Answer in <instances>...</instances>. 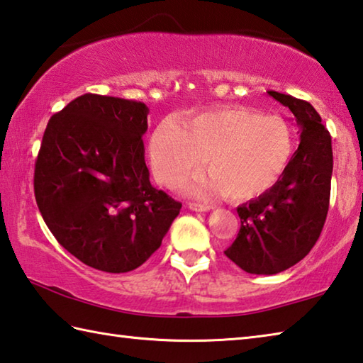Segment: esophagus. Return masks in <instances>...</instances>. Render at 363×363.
Listing matches in <instances>:
<instances>
[{
	"instance_id": "esophagus-1",
	"label": "esophagus",
	"mask_w": 363,
	"mask_h": 363,
	"mask_svg": "<svg viewBox=\"0 0 363 363\" xmlns=\"http://www.w3.org/2000/svg\"><path fill=\"white\" fill-rule=\"evenodd\" d=\"M189 209L199 211V213H206V211L211 209V206H208V204H201V203H189Z\"/></svg>"
}]
</instances>
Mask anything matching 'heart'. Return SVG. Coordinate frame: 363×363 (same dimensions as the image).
<instances>
[{
  "label": "heart",
  "instance_id": "b5f03b06",
  "mask_svg": "<svg viewBox=\"0 0 363 363\" xmlns=\"http://www.w3.org/2000/svg\"><path fill=\"white\" fill-rule=\"evenodd\" d=\"M294 154V135L279 116L249 108H225L163 121L149 143L155 179L174 187L203 164L209 173L184 186L194 196L230 195L252 200L267 194L284 174Z\"/></svg>",
  "mask_w": 363,
  "mask_h": 363
}]
</instances>
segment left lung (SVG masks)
<instances>
[{"instance_id": "8db88e82", "label": "left lung", "mask_w": 363, "mask_h": 363, "mask_svg": "<svg viewBox=\"0 0 363 363\" xmlns=\"http://www.w3.org/2000/svg\"><path fill=\"white\" fill-rule=\"evenodd\" d=\"M268 95L291 109L300 144L274 187L236 208L241 227L225 255L250 274H276L305 259L319 240L330 203L332 136L318 111L291 95Z\"/></svg>"}]
</instances>
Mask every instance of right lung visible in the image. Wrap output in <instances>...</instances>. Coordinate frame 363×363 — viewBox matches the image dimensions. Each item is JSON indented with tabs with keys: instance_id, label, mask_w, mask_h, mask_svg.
<instances>
[{
	"instance_id": "add662e5",
	"label": "right lung",
	"mask_w": 363,
	"mask_h": 363,
	"mask_svg": "<svg viewBox=\"0 0 363 363\" xmlns=\"http://www.w3.org/2000/svg\"><path fill=\"white\" fill-rule=\"evenodd\" d=\"M141 101L85 94L50 117L35 163V196L57 241L106 273L141 267L182 204L149 181Z\"/></svg>"
}]
</instances>
